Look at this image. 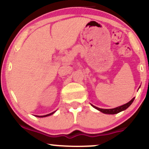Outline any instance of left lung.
<instances>
[{"label": "left lung", "instance_id": "1", "mask_svg": "<svg viewBox=\"0 0 149 149\" xmlns=\"http://www.w3.org/2000/svg\"><path fill=\"white\" fill-rule=\"evenodd\" d=\"M134 98L132 99V100L130 101V102H128V103L124 104V105L120 106V107L114 108V109H100V108H98V107H95V106L92 105V106L94 108H95V109H97V110H99L101 112L104 113H106V114H116V113H118L119 112H121V111H124V110H125V109H127V108L131 105L132 103V102H133V101H134Z\"/></svg>", "mask_w": 149, "mask_h": 149}]
</instances>
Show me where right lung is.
<instances>
[{"mask_svg":"<svg viewBox=\"0 0 149 149\" xmlns=\"http://www.w3.org/2000/svg\"><path fill=\"white\" fill-rule=\"evenodd\" d=\"M55 112V111H54V112H52V113H49V114H47V115H45V116H36L37 117H40V118H43V117H46V116H50V115H52L53 113H54Z\"/></svg>","mask_w":149,"mask_h":149,"instance_id":"1","label":"right lung"}]
</instances>
